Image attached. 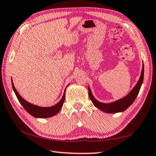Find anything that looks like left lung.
Here are the masks:
<instances>
[{
  "label": "left lung",
  "mask_w": 156,
  "mask_h": 156,
  "mask_svg": "<svg viewBox=\"0 0 156 156\" xmlns=\"http://www.w3.org/2000/svg\"><path fill=\"white\" fill-rule=\"evenodd\" d=\"M144 79V66H143L142 68L141 75L140 79L136 83L134 88H133L132 91L128 94L126 97L122 98V99L116 101L115 102H112L110 103H103L99 102L98 101L94 99V97L92 95L90 89L88 87V94L92 102L94 105L95 107L99 108V110L105 112L106 113H116L120 112H123L126 109H127L129 106L132 104L134 101L136 97L138 96V92L140 91V87L142 83L143 82Z\"/></svg>",
  "instance_id": "obj_1"
}]
</instances>
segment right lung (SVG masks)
<instances>
[{"mask_svg": "<svg viewBox=\"0 0 156 156\" xmlns=\"http://www.w3.org/2000/svg\"><path fill=\"white\" fill-rule=\"evenodd\" d=\"M12 83L13 91H14L16 97H17L18 101L21 103V105L23 106V108L25 109V110L27 112L29 113L33 116L36 117V118H48V117L53 116L59 112V111L61 110L63 104H64L65 100V91L64 95L62 97V99L55 105L48 108H42L40 107V106L33 105L31 103L27 102L25 100L23 99V98L18 94V92L16 90L12 81Z\"/></svg>", "mask_w": 156, "mask_h": 156, "instance_id": "obj_1", "label": "right lung"}]
</instances>
